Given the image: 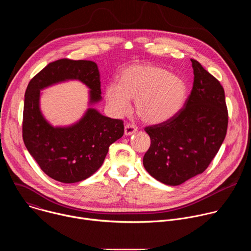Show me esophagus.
<instances>
[{
	"label": "esophagus",
	"instance_id": "esophagus-1",
	"mask_svg": "<svg viewBox=\"0 0 251 251\" xmlns=\"http://www.w3.org/2000/svg\"><path fill=\"white\" fill-rule=\"evenodd\" d=\"M137 132V127L134 125V124H131V123H128L125 125V128H124V134L126 136H130L134 133Z\"/></svg>",
	"mask_w": 251,
	"mask_h": 251
}]
</instances>
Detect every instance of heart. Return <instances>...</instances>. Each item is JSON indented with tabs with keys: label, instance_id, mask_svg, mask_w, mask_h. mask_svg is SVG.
<instances>
[{
	"label": "heart",
	"instance_id": "b5f03b06",
	"mask_svg": "<svg viewBox=\"0 0 251 251\" xmlns=\"http://www.w3.org/2000/svg\"><path fill=\"white\" fill-rule=\"evenodd\" d=\"M188 87L183 78L153 64H134L124 68L119 84L111 82L105 96L112 110L124 115L130 110V99H136V112L147 123H162L183 107Z\"/></svg>",
	"mask_w": 251,
	"mask_h": 251
}]
</instances>
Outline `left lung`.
<instances>
[{"mask_svg":"<svg viewBox=\"0 0 251 251\" xmlns=\"http://www.w3.org/2000/svg\"><path fill=\"white\" fill-rule=\"evenodd\" d=\"M191 61L194 84L183 108L169 120L145 128L151 145L143 165L156 180L169 186L181 185L204 172L227 130L224 87L199 61Z\"/></svg>","mask_w":251,"mask_h":251,"instance_id":"left-lung-1","label":"left lung"}]
</instances>
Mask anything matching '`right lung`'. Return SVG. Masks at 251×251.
Wrapping results in <instances>:
<instances>
[{
	"instance_id": "1",
	"label": "right lung",
	"mask_w": 251,
	"mask_h": 251,
	"mask_svg": "<svg viewBox=\"0 0 251 251\" xmlns=\"http://www.w3.org/2000/svg\"><path fill=\"white\" fill-rule=\"evenodd\" d=\"M79 80L89 89L90 104L101 100L97 64L91 60L62 58L49 63L29 81L23 115V139L41 169L53 180L73 184L93 175L103 164L109 146L124 134L120 119L103 116L88 108L68 127H53L40 109L41 90L65 80Z\"/></svg>"
}]
</instances>
